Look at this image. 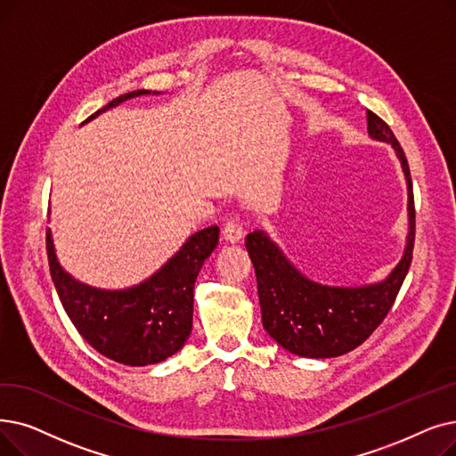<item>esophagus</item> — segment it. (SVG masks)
<instances>
[{
	"mask_svg": "<svg viewBox=\"0 0 456 456\" xmlns=\"http://www.w3.org/2000/svg\"><path fill=\"white\" fill-rule=\"evenodd\" d=\"M224 239L229 244H239L244 239V231L236 222H227L224 225Z\"/></svg>",
	"mask_w": 456,
	"mask_h": 456,
	"instance_id": "obj_1",
	"label": "esophagus"
}]
</instances>
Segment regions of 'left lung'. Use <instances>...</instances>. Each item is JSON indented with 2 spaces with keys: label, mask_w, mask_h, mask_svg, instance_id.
Segmentation results:
<instances>
[{
  "label": "left lung",
  "mask_w": 456,
  "mask_h": 456,
  "mask_svg": "<svg viewBox=\"0 0 456 456\" xmlns=\"http://www.w3.org/2000/svg\"><path fill=\"white\" fill-rule=\"evenodd\" d=\"M367 132L372 140L393 147L408 188L406 248L403 259L386 280L358 287L316 283L287 259L265 231L246 236V249L256 275L263 326L277 345L302 358H338L360 346L386 319L411 263L415 210L404 151L391 128L372 111H367Z\"/></svg>",
  "instance_id": "8db88e82"
}]
</instances>
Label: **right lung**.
<instances>
[{
    "label": "right lung",
    "instance_id": "1",
    "mask_svg": "<svg viewBox=\"0 0 456 456\" xmlns=\"http://www.w3.org/2000/svg\"><path fill=\"white\" fill-rule=\"evenodd\" d=\"M142 94H151V91L137 89L117 96L87 121ZM217 239V225L197 231L145 281L118 290L96 289L72 277L57 261L50 229L46 251L59 300L82 338L117 363L145 367L167 360L188 341L193 319V285L203 263L216 249Z\"/></svg>",
    "mask_w": 456,
    "mask_h": 456
}]
</instances>
